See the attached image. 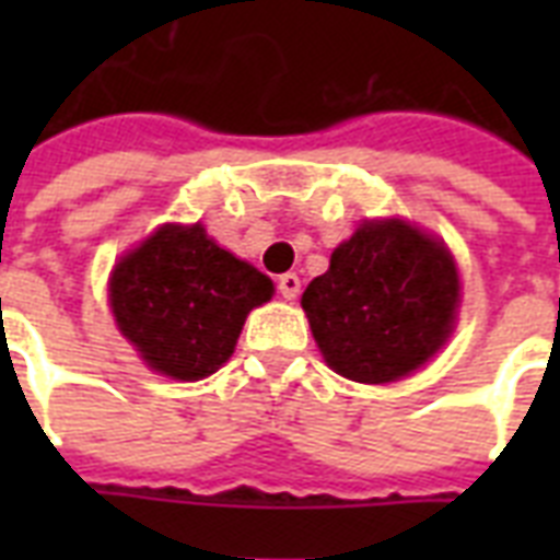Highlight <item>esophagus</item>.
<instances>
[{
	"label": "esophagus",
	"instance_id": "1",
	"mask_svg": "<svg viewBox=\"0 0 560 560\" xmlns=\"http://www.w3.org/2000/svg\"><path fill=\"white\" fill-rule=\"evenodd\" d=\"M299 288H302V281H299L296 272H284V276H279V293L288 299V302L299 296Z\"/></svg>",
	"mask_w": 560,
	"mask_h": 560
}]
</instances>
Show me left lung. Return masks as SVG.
Segmentation results:
<instances>
[{
    "instance_id": "left-lung-1",
    "label": "left lung",
    "mask_w": 560,
    "mask_h": 560,
    "mask_svg": "<svg viewBox=\"0 0 560 560\" xmlns=\"http://www.w3.org/2000/svg\"><path fill=\"white\" fill-rule=\"evenodd\" d=\"M459 270L451 249L407 220H363L302 293L325 363L358 383L421 369L456 325Z\"/></svg>"
}]
</instances>
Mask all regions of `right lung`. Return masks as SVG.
Listing matches in <instances>:
<instances>
[{"label": "right lung", "mask_w": 560, "mask_h": 560, "mask_svg": "<svg viewBox=\"0 0 560 560\" xmlns=\"http://www.w3.org/2000/svg\"><path fill=\"white\" fill-rule=\"evenodd\" d=\"M272 299V281L218 246L202 223H165L118 258L109 307L118 331L153 372L202 381L235 351L246 314Z\"/></svg>", "instance_id": "1"}]
</instances>
